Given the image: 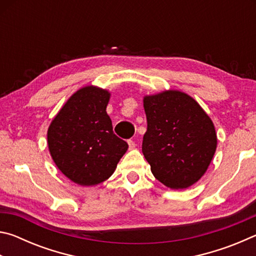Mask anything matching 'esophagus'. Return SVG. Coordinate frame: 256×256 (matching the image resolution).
Returning <instances> with one entry per match:
<instances>
[{
  "label": "esophagus",
  "mask_w": 256,
  "mask_h": 256,
  "mask_svg": "<svg viewBox=\"0 0 256 256\" xmlns=\"http://www.w3.org/2000/svg\"><path fill=\"white\" fill-rule=\"evenodd\" d=\"M128 148L130 149H134V148H136V142H134L133 140H131V138H130V140L128 141Z\"/></svg>",
  "instance_id": "esophagus-1"
}]
</instances>
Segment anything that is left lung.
<instances>
[{
  "label": "left lung",
  "instance_id": "8db88e82",
  "mask_svg": "<svg viewBox=\"0 0 256 256\" xmlns=\"http://www.w3.org/2000/svg\"><path fill=\"white\" fill-rule=\"evenodd\" d=\"M146 132L142 152L154 176L172 190H183L201 178L214 157V123L188 94L164 92L144 99Z\"/></svg>",
  "mask_w": 256,
  "mask_h": 256
}]
</instances>
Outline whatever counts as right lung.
I'll list each match as a JSON object with an SVG mask.
<instances>
[{
	"mask_svg": "<svg viewBox=\"0 0 256 256\" xmlns=\"http://www.w3.org/2000/svg\"><path fill=\"white\" fill-rule=\"evenodd\" d=\"M108 100L106 90L84 86L68 99L47 132L56 166L79 185L106 180L128 148L112 131L106 112Z\"/></svg>",
	"mask_w": 256,
	"mask_h": 256,
	"instance_id": "1",
	"label": "right lung"
}]
</instances>
